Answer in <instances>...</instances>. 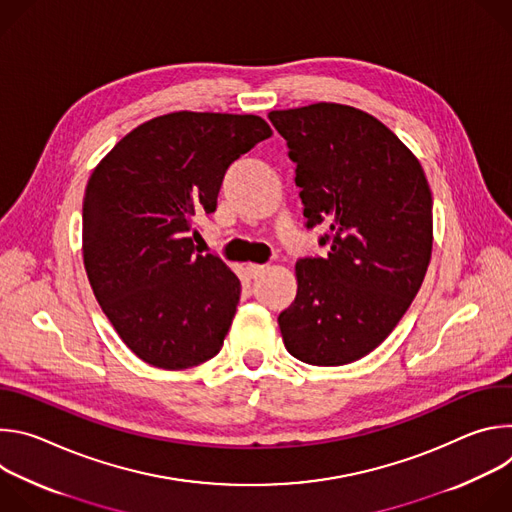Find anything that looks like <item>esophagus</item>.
I'll list each match as a JSON object with an SVG mask.
<instances>
[{"instance_id":"1","label":"esophagus","mask_w":512,"mask_h":512,"mask_svg":"<svg viewBox=\"0 0 512 512\" xmlns=\"http://www.w3.org/2000/svg\"><path fill=\"white\" fill-rule=\"evenodd\" d=\"M247 271H249V275H251L253 279H257V277H261V275H263L265 265H259V263H247Z\"/></svg>"}]
</instances>
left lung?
Instances as JSON below:
<instances>
[{
	"instance_id": "obj_1",
	"label": "left lung",
	"mask_w": 512,
	"mask_h": 512,
	"mask_svg": "<svg viewBox=\"0 0 512 512\" xmlns=\"http://www.w3.org/2000/svg\"><path fill=\"white\" fill-rule=\"evenodd\" d=\"M302 188L306 227L326 223V257L296 263L298 294L277 318L291 356L340 367L373 352L423 283L431 190L419 160L377 117L340 103L271 111Z\"/></svg>"
}]
</instances>
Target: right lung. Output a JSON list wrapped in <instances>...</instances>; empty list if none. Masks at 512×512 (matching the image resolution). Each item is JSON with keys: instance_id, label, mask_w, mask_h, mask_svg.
I'll list each match as a JSON object with an SVG mask.
<instances>
[{"instance_id": "add662e5", "label": "right lung", "mask_w": 512, "mask_h": 512, "mask_svg": "<svg viewBox=\"0 0 512 512\" xmlns=\"http://www.w3.org/2000/svg\"><path fill=\"white\" fill-rule=\"evenodd\" d=\"M257 115L176 111L129 131L93 170L83 200V259L93 294L143 362L182 371L221 350L241 281L196 255L198 214L216 210L233 162L271 137Z\"/></svg>"}]
</instances>
